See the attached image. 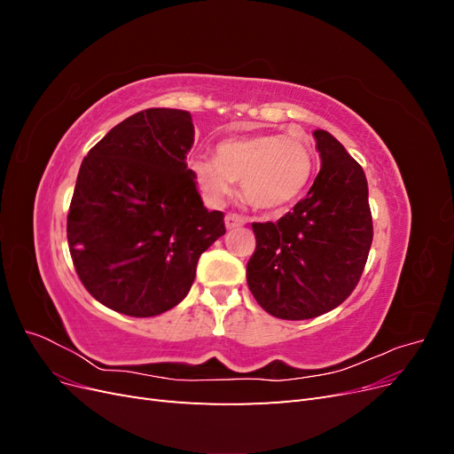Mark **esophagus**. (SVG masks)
Wrapping results in <instances>:
<instances>
[{"label":"esophagus","instance_id":"esophagus-1","mask_svg":"<svg viewBox=\"0 0 454 454\" xmlns=\"http://www.w3.org/2000/svg\"><path fill=\"white\" fill-rule=\"evenodd\" d=\"M244 223H246V219H244L242 215L235 214V212H229V214L225 215V225H227V229H237V227H242Z\"/></svg>","mask_w":454,"mask_h":454}]
</instances>
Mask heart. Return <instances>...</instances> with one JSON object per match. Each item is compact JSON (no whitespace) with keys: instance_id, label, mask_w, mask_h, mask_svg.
<instances>
[{"instance_id":"heart-1","label":"heart","mask_w":454,"mask_h":454,"mask_svg":"<svg viewBox=\"0 0 454 454\" xmlns=\"http://www.w3.org/2000/svg\"><path fill=\"white\" fill-rule=\"evenodd\" d=\"M314 167L312 149L282 134H252L215 145V157L189 160L191 174L210 204H222L240 180L244 199L263 212H282L303 195Z\"/></svg>"}]
</instances>
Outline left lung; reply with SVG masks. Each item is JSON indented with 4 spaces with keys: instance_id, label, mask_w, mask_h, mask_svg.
Returning <instances> with one entry per match:
<instances>
[{
    "instance_id": "left-lung-1",
    "label": "left lung",
    "mask_w": 454,
    "mask_h": 454,
    "mask_svg": "<svg viewBox=\"0 0 454 454\" xmlns=\"http://www.w3.org/2000/svg\"><path fill=\"white\" fill-rule=\"evenodd\" d=\"M322 168L305 199L278 222L252 223L255 252L246 267L261 309L282 320L333 310L360 277L373 242L364 168L325 130H314Z\"/></svg>"
}]
</instances>
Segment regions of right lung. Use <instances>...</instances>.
<instances>
[{"label":"right lung","mask_w":454,"mask_h":454,"mask_svg":"<svg viewBox=\"0 0 454 454\" xmlns=\"http://www.w3.org/2000/svg\"><path fill=\"white\" fill-rule=\"evenodd\" d=\"M189 112L149 107L119 122L81 162L67 212L79 280L107 309L136 318L189 294L202 252L225 235L185 164Z\"/></svg>","instance_id":"1"}]
</instances>
